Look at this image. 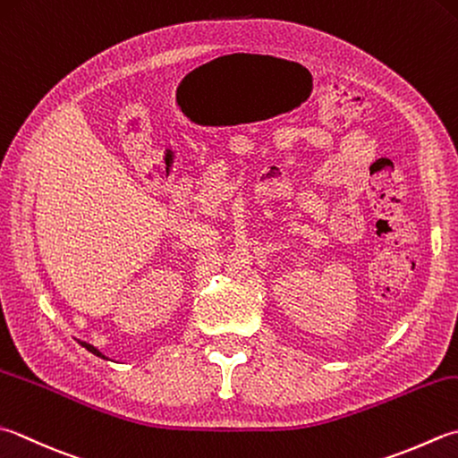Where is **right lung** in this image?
Listing matches in <instances>:
<instances>
[{
	"label": "right lung",
	"instance_id": "add662e5",
	"mask_svg": "<svg viewBox=\"0 0 458 458\" xmlns=\"http://www.w3.org/2000/svg\"><path fill=\"white\" fill-rule=\"evenodd\" d=\"M81 345H83L85 349H89V352H91V353H95V355H98V357H103V353L101 352H98V349H95L93 345H89V344H85V342H79Z\"/></svg>",
	"mask_w": 458,
	"mask_h": 458
}]
</instances>
